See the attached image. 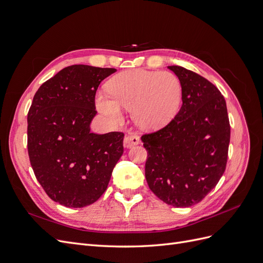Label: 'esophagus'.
Listing matches in <instances>:
<instances>
[{"label":"esophagus","instance_id":"1","mask_svg":"<svg viewBox=\"0 0 263 263\" xmlns=\"http://www.w3.org/2000/svg\"><path fill=\"white\" fill-rule=\"evenodd\" d=\"M140 144V139L137 136V135L135 134H128L125 136L124 139V146L125 148H132L133 146H136Z\"/></svg>","mask_w":263,"mask_h":263}]
</instances>
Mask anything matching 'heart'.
<instances>
[{
  "label": "heart",
  "mask_w": 263,
  "mask_h": 263,
  "mask_svg": "<svg viewBox=\"0 0 263 263\" xmlns=\"http://www.w3.org/2000/svg\"><path fill=\"white\" fill-rule=\"evenodd\" d=\"M99 92L95 106L110 122L123 121L124 107L133 109V118L141 128L157 130L177 116L182 102V85L171 72L129 70L114 76Z\"/></svg>",
  "instance_id": "obj_1"
}]
</instances>
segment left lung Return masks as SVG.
I'll return each mask as SVG.
<instances>
[{"label": "left lung", "mask_w": 263, "mask_h": 263, "mask_svg": "<svg viewBox=\"0 0 263 263\" xmlns=\"http://www.w3.org/2000/svg\"><path fill=\"white\" fill-rule=\"evenodd\" d=\"M182 85V106L164 128L144 135L145 176L157 197L174 208L201 202L224 174L230 126L226 101L205 78L169 66Z\"/></svg>", "instance_id": "obj_1"}]
</instances>
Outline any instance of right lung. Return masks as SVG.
I'll list each match as a JSON object with an SVG mask.
<instances>
[{
  "label": "right lung",
  "instance_id": "right-lung-1",
  "mask_svg": "<svg viewBox=\"0 0 263 263\" xmlns=\"http://www.w3.org/2000/svg\"><path fill=\"white\" fill-rule=\"evenodd\" d=\"M116 69L74 65L36 92L27 116L31 168L52 201L80 209L105 192L124 153V134L91 133L95 93Z\"/></svg>",
  "mask_w": 263,
  "mask_h": 263
}]
</instances>
